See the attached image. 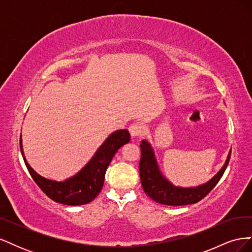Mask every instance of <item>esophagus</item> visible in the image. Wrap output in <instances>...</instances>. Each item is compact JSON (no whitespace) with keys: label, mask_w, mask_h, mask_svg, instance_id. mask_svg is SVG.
Listing matches in <instances>:
<instances>
[{"label":"esophagus","mask_w":252,"mask_h":252,"mask_svg":"<svg viewBox=\"0 0 252 252\" xmlns=\"http://www.w3.org/2000/svg\"><path fill=\"white\" fill-rule=\"evenodd\" d=\"M144 126L142 124H132L129 127V132H130L132 138H140L144 133Z\"/></svg>","instance_id":"34e87169"}]
</instances>
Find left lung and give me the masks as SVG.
Segmentation results:
<instances>
[{"label":"left lung","instance_id":"8db88e82","mask_svg":"<svg viewBox=\"0 0 252 252\" xmlns=\"http://www.w3.org/2000/svg\"><path fill=\"white\" fill-rule=\"evenodd\" d=\"M230 159L228 156L225 165L215 178L204 185L194 188H181L173 186L159 172L154 150L150 144L143 141L141 144L140 175L144 191L157 203L170 206H182L200 202L207 195L223 177Z\"/></svg>","mask_w":252,"mask_h":252}]
</instances>
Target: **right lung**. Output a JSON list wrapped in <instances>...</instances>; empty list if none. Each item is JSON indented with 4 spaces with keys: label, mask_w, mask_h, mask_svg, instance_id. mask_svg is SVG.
I'll use <instances>...</instances> for the list:
<instances>
[{
    "label": "right lung",
    "mask_w": 252,
    "mask_h": 252,
    "mask_svg": "<svg viewBox=\"0 0 252 252\" xmlns=\"http://www.w3.org/2000/svg\"><path fill=\"white\" fill-rule=\"evenodd\" d=\"M129 141H130V134L127 129H121L113 132L97 149L90 162L74 177L64 182L50 181L37 174L28 165L23 155L21 140L20 148L30 175L42 191L49 199L57 203L77 206L90 203L101 192L104 185L105 173L112 158L117 154V151Z\"/></svg>",
    "instance_id": "1"
}]
</instances>
